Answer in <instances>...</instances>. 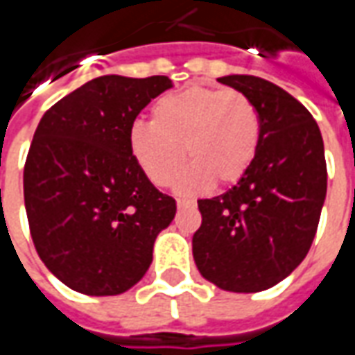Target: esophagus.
<instances>
[{
	"label": "esophagus",
	"mask_w": 355,
	"mask_h": 355,
	"mask_svg": "<svg viewBox=\"0 0 355 355\" xmlns=\"http://www.w3.org/2000/svg\"><path fill=\"white\" fill-rule=\"evenodd\" d=\"M195 202L193 200H185V198H178V208H193Z\"/></svg>",
	"instance_id": "esophagus-1"
}]
</instances>
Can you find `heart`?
I'll list each match as a JSON object with an SVG mask.
<instances>
[{
	"label": "heart",
	"mask_w": 355,
	"mask_h": 355,
	"mask_svg": "<svg viewBox=\"0 0 355 355\" xmlns=\"http://www.w3.org/2000/svg\"><path fill=\"white\" fill-rule=\"evenodd\" d=\"M150 124L130 128V153L150 182L166 187L183 170L187 150L193 166L178 182L182 193L239 182L252 164L262 133L258 109L245 93L200 85L160 97Z\"/></svg>",
	"instance_id": "1"
}]
</instances>
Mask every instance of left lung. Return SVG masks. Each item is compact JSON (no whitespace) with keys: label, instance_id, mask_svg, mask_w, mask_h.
Returning a JSON list of instances; mask_svg holds the SVG:
<instances>
[{"label":"left lung","instance_id":"8db88e82","mask_svg":"<svg viewBox=\"0 0 355 355\" xmlns=\"http://www.w3.org/2000/svg\"><path fill=\"white\" fill-rule=\"evenodd\" d=\"M256 105L262 133L252 164L230 191L200 198L193 235L200 275L230 293H260L293 273L310 250L327 195L318 122L263 78H218Z\"/></svg>","mask_w":355,"mask_h":355}]
</instances>
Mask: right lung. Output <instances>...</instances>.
Listing matches in <instances>:
<instances>
[{
	"mask_svg": "<svg viewBox=\"0 0 355 355\" xmlns=\"http://www.w3.org/2000/svg\"><path fill=\"white\" fill-rule=\"evenodd\" d=\"M168 76H101L47 110L24 164V206L37 256L89 296L132 288L149 270L155 239L175 200L149 182L128 133Z\"/></svg>",
	"mask_w": 355,
	"mask_h": 355,
	"instance_id": "obj_1",
	"label": "right lung"
}]
</instances>
